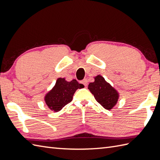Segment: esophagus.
<instances>
[{"label": "esophagus", "instance_id": "1", "mask_svg": "<svg viewBox=\"0 0 160 160\" xmlns=\"http://www.w3.org/2000/svg\"><path fill=\"white\" fill-rule=\"evenodd\" d=\"M80 83L84 84L85 87H87V85H88V80H87V79H84L83 80H82L80 82Z\"/></svg>", "mask_w": 160, "mask_h": 160}]
</instances>
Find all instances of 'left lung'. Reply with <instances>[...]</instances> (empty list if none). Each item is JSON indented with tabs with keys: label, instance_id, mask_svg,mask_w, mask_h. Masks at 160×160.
<instances>
[{
	"label": "left lung",
	"instance_id": "1",
	"mask_svg": "<svg viewBox=\"0 0 160 160\" xmlns=\"http://www.w3.org/2000/svg\"><path fill=\"white\" fill-rule=\"evenodd\" d=\"M94 78L95 81L88 84V88L98 103L105 109L111 110L118 103L119 92L102 76L98 75Z\"/></svg>",
	"mask_w": 160,
	"mask_h": 160
}]
</instances>
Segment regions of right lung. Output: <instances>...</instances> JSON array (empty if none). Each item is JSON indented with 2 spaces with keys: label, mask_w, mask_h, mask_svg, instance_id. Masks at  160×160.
Returning a JSON list of instances; mask_svg holds the SVG:
<instances>
[{
  "label": "right lung",
  "mask_w": 160,
  "mask_h": 160,
  "mask_svg": "<svg viewBox=\"0 0 160 160\" xmlns=\"http://www.w3.org/2000/svg\"><path fill=\"white\" fill-rule=\"evenodd\" d=\"M84 87L83 84H79L76 80L68 82L64 78H59L54 87L44 96V99L51 111L59 112L72 101L76 90Z\"/></svg>",
  "instance_id": "obj_1"
}]
</instances>
